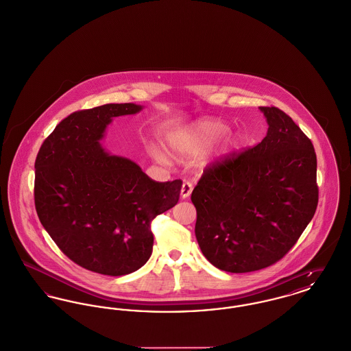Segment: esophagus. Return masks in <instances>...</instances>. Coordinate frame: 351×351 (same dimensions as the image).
<instances>
[{"label": "esophagus", "instance_id": "esophagus-1", "mask_svg": "<svg viewBox=\"0 0 351 351\" xmlns=\"http://www.w3.org/2000/svg\"><path fill=\"white\" fill-rule=\"evenodd\" d=\"M192 189H193L192 183H189V182H184V183H183V186H182V191H180V196H182V199H186V197L192 193Z\"/></svg>", "mask_w": 351, "mask_h": 351}]
</instances>
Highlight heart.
Returning a JSON list of instances; mask_svg holds the SVG:
<instances>
[{"instance_id": "heart-1", "label": "heart", "mask_w": 351, "mask_h": 351, "mask_svg": "<svg viewBox=\"0 0 351 351\" xmlns=\"http://www.w3.org/2000/svg\"><path fill=\"white\" fill-rule=\"evenodd\" d=\"M228 132V125L219 121H200L197 123L169 132L165 145L169 154L175 158H188L203 152L208 145L215 143ZM232 145V139H228ZM156 158L165 160V156L156 151Z\"/></svg>"}]
</instances>
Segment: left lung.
Returning a JSON list of instances; mask_svg holds the SVG:
<instances>
[{
    "instance_id": "8db88e82",
    "label": "left lung",
    "mask_w": 351,
    "mask_h": 351,
    "mask_svg": "<svg viewBox=\"0 0 351 351\" xmlns=\"http://www.w3.org/2000/svg\"><path fill=\"white\" fill-rule=\"evenodd\" d=\"M267 136L206 167L191 200L206 260L230 273L268 268L297 243L318 204L309 138L277 107H260Z\"/></svg>"
}]
</instances>
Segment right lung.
Wrapping results in <instances>:
<instances>
[{"instance_id":"obj_1","label":"right lung","mask_w":351,"mask_h":351,"mask_svg":"<svg viewBox=\"0 0 351 351\" xmlns=\"http://www.w3.org/2000/svg\"><path fill=\"white\" fill-rule=\"evenodd\" d=\"M143 106L108 104L70 114L36 159L34 203L42 226L80 267L106 276L142 268L152 253L151 221L176 206L182 180L159 183L101 141L112 118Z\"/></svg>"}]
</instances>
